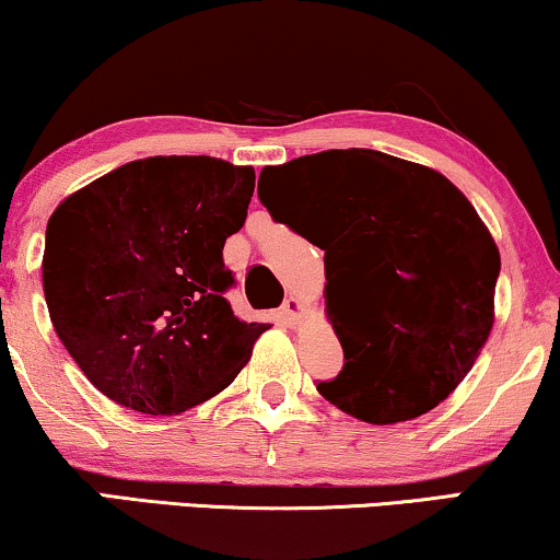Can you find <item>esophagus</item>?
Masks as SVG:
<instances>
[{
    "label": "esophagus",
    "mask_w": 560,
    "mask_h": 560,
    "mask_svg": "<svg viewBox=\"0 0 560 560\" xmlns=\"http://www.w3.org/2000/svg\"><path fill=\"white\" fill-rule=\"evenodd\" d=\"M300 313H302L300 300H294V296H287L284 304H281V315H284V320L296 323V320H300Z\"/></svg>",
    "instance_id": "1"
}]
</instances>
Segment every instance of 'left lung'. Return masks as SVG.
I'll return each instance as SVG.
<instances>
[{
  "instance_id": "left-lung-1",
  "label": "left lung",
  "mask_w": 560,
  "mask_h": 560,
  "mask_svg": "<svg viewBox=\"0 0 560 560\" xmlns=\"http://www.w3.org/2000/svg\"><path fill=\"white\" fill-rule=\"evenodd\" d=\"M260 203L325 250V307L343 346L325 400L366 423L429 413L472 370L493 325L499 247L436 170L374 150L264 167Z\"/></svg>"
}]
</instances>
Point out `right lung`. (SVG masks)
<instances>
[{"label":"right lung","mask_w":560,"mask_h":560,"mask_svg":"<svg viewBox=\"0 0 560 560\" xmlns=\"http://www.w3.org/2000/svg\"><path fill=\"white\" fill-rule=\"evenodd\" d=\"M256 170L217 158L126 162L48 219L44 292L56 336L118 406L173 416L222 393L266 323L228 296L224 240L245 224Z\"/></svg>","instance_id":"1"}]
</instances>
